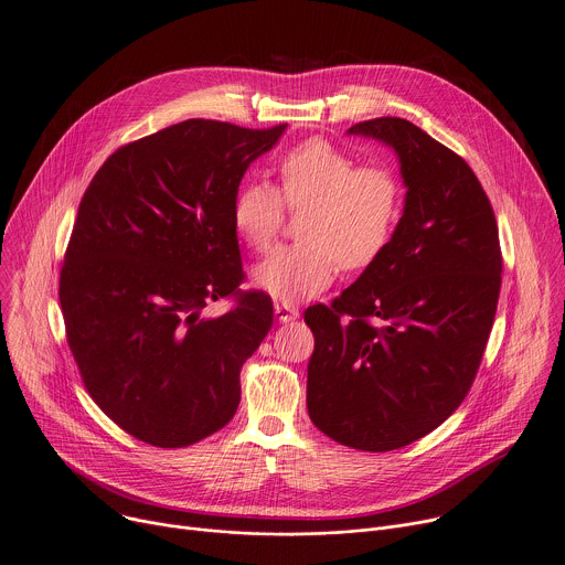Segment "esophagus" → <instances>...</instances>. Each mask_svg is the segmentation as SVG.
Returning <instances> with one entry per match:
<instances>
[{
	"mask_svg": "<svg viewBox=\"0 0 565 565\" xmlns=\"http://www.w3.org/2000/svg\"><path fill=\"white\" fill-rule=\"evenodd\" d=\"M275 316L279 322H295L299 318V311L297 306L288 303V301H277L275 303Z\"/></svg>",
	"mask_w": 565,
	"mask_h": 565,
	"instance_id": "1",
	"label": "esophagus"
}]
</instances>
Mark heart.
Segmentation results:
<instances>
[{
  "mask_svg": "<svg viewBox=\"0 0 565 565\" xmlns=\"http://www.w3.org/2000/svg\"><path fill=\"white\" fill-rule=\"evenodd\" d=\"M281 193L264 180L245 182L232 204V221L254 252H266L286 214L303 210L301 241L277 247L254 268V284L284 301L324 290L338 268L363 270L387 249L398 216L401 184L385 167H355L349 152L324 139L290 148L279 162Z\"/></svg>",
  "mask_w": 565,
  "mask_h": 565,
  "instance_id": "1",
  "label": "heart"
}]
</instances>
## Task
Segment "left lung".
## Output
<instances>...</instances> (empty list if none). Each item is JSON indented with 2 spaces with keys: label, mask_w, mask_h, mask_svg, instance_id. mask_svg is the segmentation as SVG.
<instances>
[{
  "label": "left lung",
  "mask_w": 565,
  "mask_h": 565,
  "mask_svg": "<svg viewBox=\"0 0 565 565\" xmlns=\"http://www.w3.org/2000/svg\"><path fill=\"white\" fill-rule=\"evenodd\" d=\"M351 135L392 146L405 207L381 259L303 313L306 405L331 439L385 452L441 426L469 394L493 327L502 252L491 202L457 152L398 117Z\"/></svg>",
  "instance_id": "8db88e82"
}]
</instances>
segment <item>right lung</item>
Segmentation results:
<instances>
[{"mask_svg": "<svg viewBox=\"0 0 565 565\" xmlns=\"http://www.w3.org/2000/svg\"><path fill=\"white\" fill-rule=\"evenodd\" d=\"M284 130L186 119L117 148L78 204L58 290L67 344L94 403L139 441L191 446L236 413L275 313L270 295L238 290L232 204ZM223 296L227 315L201 313Z\"/></svg>", "mask_w": 565, "mask_h": 565, "instance_id": "add662e5", "label": "right lung"}]
</instances>
